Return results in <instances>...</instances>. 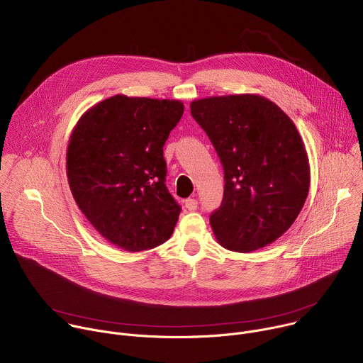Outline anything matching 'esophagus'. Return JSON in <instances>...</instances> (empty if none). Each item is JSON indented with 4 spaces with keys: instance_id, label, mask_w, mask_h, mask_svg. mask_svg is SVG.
Masks as SVG:
<instances>
[{
    "instance_id": "1",
    "label": "esophagus",
    "mask_w": 363,
    "mask_h": 363,
    "mask_svg": "<svg viewBox=\"0 0 363 363\" xmlns=\"http://www.w3.org/2000/svg\"><path fill=\"white\" fill-rule=\"evenodd\" d=\"M196 206H198V201H196V199H194V198H188V199L185 201V208H186V210H189V211H195V210H196Z\"/></svg>"
}]
</instances>
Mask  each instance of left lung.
I'll return each instance as SVG.
<instances>
[{"mask_svg":"<svg viewBox=\"0 0 363 363\" xmlns=\"http://www.w3.org/2000/svg\"><path fill=\"white\" fill-rule=\"evenodd\" d=\"M224 168V198L210 224L220 245L251 252L274 242L298 217L310 186L304 142L264 96L244 93L191 101Z\"/></svg>","mask_w":363,"mask_h":363,"instance_id":"obj_1","label":"left lung"}]
</instances>
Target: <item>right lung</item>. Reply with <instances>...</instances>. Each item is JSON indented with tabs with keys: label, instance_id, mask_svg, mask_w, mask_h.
Instances as JSON below:
<instances>
[{
	"label": "right lung",
	"instance_id": "obj_1",
	"mask_svg": "<svg viewBox=\"0 0 363 363\" xmlns=\"http://www.w3.org/2000/svg\"><path fill=\"white\" fill-rule=\"evenodd\" d=\"M184 113L175 99L115 94L87 109L72 130L66 172L94 230L126 251L164 244L181 213L165 185L164 145Z\"/></svg>",
	"mask_w": 363,
	"mask_h": 363
}]
</instances>
